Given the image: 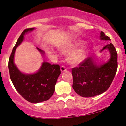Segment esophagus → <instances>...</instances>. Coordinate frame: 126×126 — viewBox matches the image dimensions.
<instances>
[{
  "mask_svg": "<svg viewBox=\"0 0 126 126\" xmlns=\"http://www.w3.org/2000/svg\"><path fill=\"white\" fill-rule=\"evenodd\" d=\"M60 70H61L62 72H63V71L67 70V68L64 66H61L60 67Z\"/></svg>",
  "mask_w": 126,
  "mask_h": 126,
  "instance_id": "esophagus-1",
  "label": "esophagus"
}]
</instances>
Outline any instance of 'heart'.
Instances as JSON below:
<instances>
[{
  "instance_id": "obj_1",
  "label": "heart",
  "mask_w": 126,
  "mask_h": 126,
  "mask_svg": "<svg viewBox=\"0 0 126 126\" xmlns=\"http://www.w3.org/2000/svg\"><path fill=\"white\" fill-rule=\"evenodd\" d=\"M82 42L79 43V45ZM74 47H65L62 49V50L64 52H71L74 50ZM87 54V50L85 48L76 50L70 55L69 61L71 63L74 64H78L84 60Z\"/></svg>"
}]
</instances>
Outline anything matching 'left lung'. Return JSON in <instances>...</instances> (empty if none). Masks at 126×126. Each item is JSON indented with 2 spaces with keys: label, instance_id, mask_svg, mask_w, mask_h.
<instances>
[{
  "label": "left lung",
  "instance_id": "8db88e82",
  "mask_svg": "<svg viewBox=\"0 0 126 126\" xmlns=\"http://www.w3.org/2000/svg\"><path fill=\"white\" fill-rule=\"evenodd\" d=\"M101 40L110 41V38L101 31ZM109 50L110 58L107 62L98 64L94 57L85 59L78 67L72 68L73 88L82 97H93L105 92L113 80L117 69V54L112 43L107 44L101 50Z\"/></svg>",
  "mask_w": 126,
  "mask_h": 126
}]
</instances>
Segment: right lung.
<instances>
[{"mask_svg": "<svg viewBox=\"0 0 126 126\" xmlns=\"http://www.w3.org/2000/svg\"><path fill=\"white\" fill-rule=\"evenodd\" d=\"M35 28L24 30L13 49L9 58V67L10 79L14 87L25 100L31 103H36L49 99L55 91V86L60 74V66L51 64L44 61L38 71L34 74H24L18 70L14 63L15 51L24 40V35L31 32ZM41 55L45 52L36 47Z\"/></svg>", "mask_w": 126, "mask_h": 126, "instance_id": "add662e5", "label": "right lung"}]
</instances>
